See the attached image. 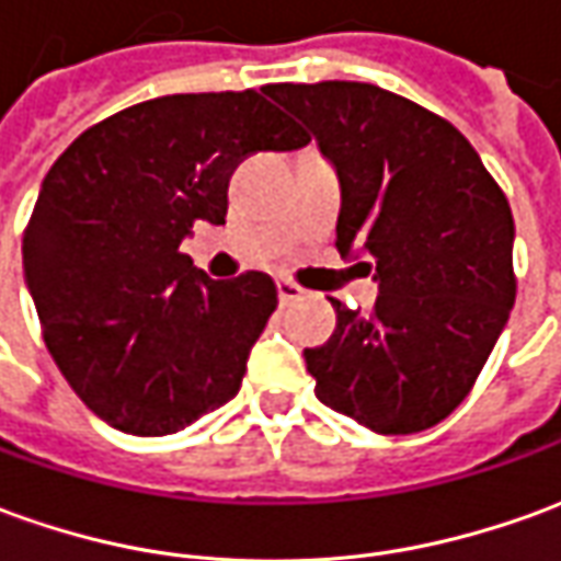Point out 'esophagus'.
<instances>
[{
  "instance_id": "esophagus-1",
  "label": "esophagus",
  "mask_w": 561,
  "mask_h": 561,
  "mask_svg": "<svg viewBox=\"0 0 561 561\" xmlns=\"http://www.w3.org/2000/svg\"><path fill=\"white\" fill-rule=\"evenodd\" d=\"M302 293L305 289L299 287V284L287 280V277H280V280H277V299H280V305L299 302V299H302Z\"/></svg>"
}]
</instances>
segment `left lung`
I'll return each instance as SVG.
<instances>
[{
  "instance_id": "8db88e82",
  "label": "left lung",
  "mask_w": 561,
  "mask_h": 561,
  "mask_svg": "<svg viewBox=\"0 0 561 561\" xmlns=\"http://www.w3.org/2000/svg\"><path fill=\"white\" fill-rule=\"evenodd\" d=\"M265 94L335 168V247L378 284L373 314L332 299V339L305 347L314 393L376 434L427 431L473 388L516 302L507 198L458 127L378 84Z\"/></svg>"
}]
</instances>
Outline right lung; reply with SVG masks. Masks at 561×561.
<instances>
[{
    "label": "right lung",
    "mask_w": 561,
    "mask_h": 561,
    "mask_svg": "<svg viewBox=\"0 0 561 561\" xmlns=\"http://www.w3.org/2000/svg\"><path fill=\"white\" fill-rule=\"evenodd\" d=\"M262 94L137 103L88 127L42 180L23 280L69 388L115 431L176 434L241 391L277 287L262 272L214 280L180 243L195 219L226 222L241 158L308 142Z\"/></svg>",
    "instance_id": "right-lung-1"
}]
</instances>
